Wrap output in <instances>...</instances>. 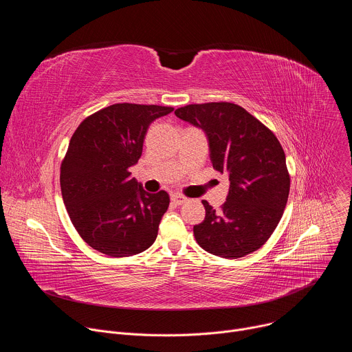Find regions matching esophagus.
<instances>
[{
    "label": "esophagus",
    "instance_id": "esophagus-1",
    "mask_svg": "<svg viewBox=\"0 0 352 352\" xmlns=\"http://www.w3.org/2000/svg\"><path fill=\"white\" fill-rule=\"evenodd\" d=\"M171 202L174 204V205H182V204H185L186 202V197L185 196H182V195H179V193H173L171 195Z\"/></svg>",
    "mask_w": 352,
    "mask_h": 352
}]
</instances>
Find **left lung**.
Listing matches in <instances>:
<instances>
[{
    "label": "left lung",
    "instance_id": "1",
    "mask_svg": "<svg viewBox=\"0 0 352 352\" xmlns=\"http://www.w3.org/2000/svg\"><path fill=\"white\" fill-rule=\"evenodd\" d=\"M175 116L205 132L213 168L230 181L220 210L202 202L206 216L193 226L196 242L206 252L227 259L255 252L276 230L289 193L278 139L234 103L189 104L177 109Z\"/></svg>",
    "mask_w": 352,
    "mask_h": 352
}]
</instances>
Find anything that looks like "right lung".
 <instances>
[{"label":"right lung","instance_id":"obj_1","mask_svg":"<svg viewBox=\"0 0 352 352\" xmlns=\"http://www.w3.org/2000/svg\"><path fill=\"white\" fill-rule=\"evenodd\" d=\"M173 107L118 103L80 122L61 164V192L82 239L113 258L138 255L156 241L170 205L131 177L148 125Z\"/></svg>","mask_w":352,"mask_h":352}]
</instances>
